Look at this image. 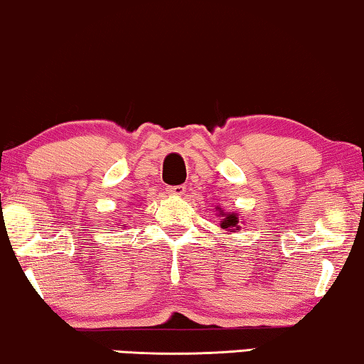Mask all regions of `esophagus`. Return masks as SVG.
<instances>
[{"label": "esophagus", "mask_w": 364, "mask_h": 364, "mask_svg": "<svg viewBox=\"0 0 364 364\" xmlns=\"http://www.w3.org/2000/svg\"><path fill=\"white\" fill-rule=\"evenodd\" d=\"M184 191H186V188H184L183 184H178V186H168L166 188V193L170 194V196H183Z\"/></svg>", "instance_id": "34e87169"}]
</instances>
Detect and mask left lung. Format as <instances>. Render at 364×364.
I'll list each match as a JSON object with an SVG mask.
<instances>
[{"label":"left lung","instance_id":"8db88e82","mask_svg":"<svg viewBox=\"0 0 364 364\" xmlns=\"http://www.w3.org/2000/svg\"><path fill=\"white\" fill-rule=\"evenodd\" d=\"M216 211H218V216L221 218V221L219 223H221V228L226 231V234L240 231V223H242V219H240L239 213H224V209L221 206H218Z\"/></svg>","mask_w":364,"mask_h":364}]
</instances>
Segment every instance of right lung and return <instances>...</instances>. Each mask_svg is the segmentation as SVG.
<instances>
[{
  "instance_id": "right-lung-1",
  "label": "right lung",
  "mask_w": 364,
  "mask_h": 364,
  "mask_svg": "<svg viewBox=\"0 0 364 364\" xmlns=\"http://www.w3.org/2000/svg\"><path fill=\"white\" fill-rule=\"evenodd\" d=\"M124 228H127V226H124Z\"/></svg>"
}]
</instances>
